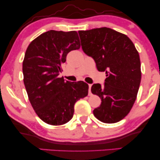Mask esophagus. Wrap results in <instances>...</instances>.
<instances>
[{"instance_id": "34e87169", "label": "esophagus", "mask_w": 160, "mask_h": 160, "mask_svg": "<svg viewBox=\"0 0 160 160\" xmlns=\"http://www.w3.org/2000/svg\"><path fill=\"white\" fill-rule=\"evenodd\" d=\"M91 87H92V84H89V95H91Z\"/></svg>"}]
</instances>
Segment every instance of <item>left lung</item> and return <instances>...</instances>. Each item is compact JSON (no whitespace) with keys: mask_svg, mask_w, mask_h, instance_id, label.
Listing matches in <instances>:
<instances>
[{"mask_svg":"<svg viewBox=\"0 0 160 160\" xmlns=\"http://www.w3.org/2000/svg\"><path fill=\"white\" fill-rule=\"evenodd\" d=\"M82 48L105 71L104 86L94 84L91 91L101 104L94 109L98 120L112 124L124 119L136 100L141 79L139 54L126 35L108 28L78 31Z\"/></svg>","mask_w":160,"mask_h":160,"instance_id":"left-lung-1","label":"left lung"}]
</instances>
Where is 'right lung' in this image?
I'll return each mask as SVG.
<instances>
[{"label": "right lung", "instance_id": "right-lung-1", "mask_svg": "<svg viewBox=\"0 0 160 160\" xmlns=\"http://www.w3.org/2000/svg\"><path fill=\"white\" fill-rule=\"evenodd\" d=\"M79 48L76 31L52 30L35 38L26 50L24 84L35 112L45 123H67L73 117L76 102L88 95L87 83L65 82L58 77L68 53Z\"/></svg>", "mask_w": 160, "mask_h": 160}]
</instances>
